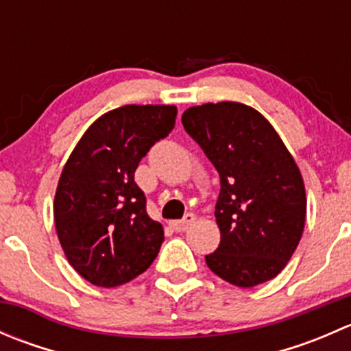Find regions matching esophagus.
Masks as SVG:
<instances>
[{
  "label": "esophagus",
  "instance_id": "34e87169",
  "mask_svg": "<svg viewBox=\"0 0 351 351\" xmlns=\"http://www.w3.org/2000/svg\"><path fill=\"white\" fill-rule=\"evenodd\" d=\"M195 219H197L195 214H186L182 221H173L171 228L175 229L176 232H183V231H186V229H189L193 222H195Z\"/></svg>",
  "mask_w": 351,
  "mask_h": 351
}]
</instances>
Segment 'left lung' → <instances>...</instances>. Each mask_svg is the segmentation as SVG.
Returning a JSON list of instances; mask_svg holds the SVG:
<instances>
[{
    "instance_id": "8db88e82",
    "label": "left lung",
    "mask_w": 351,
    "mask_h": 351,
    "mask_svg": "<svg viewBox=\"0 0 351 351\" xmlns=\"http://www.w3.org/2000/svg\"><path fill=\"white\" fill-rule=\"evenodd\" d=\"M182 122L221 176L214 212L221 243L205 263L244 289L271 280L292 258L306 224L295 159L274 125L238 101L190 107Z\"/></svg>"
}]
</instances>
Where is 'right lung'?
I'll return each mask as SVG.
<instances>
[{
    "mask_svg": "<svg viewBox=\"0 0 351 351\" xmlns=\"http://www.w3.org/2000/svg\"><path fill=\"white\" fill-rule=\"evenodd\" d=\"M175 105H123L98 117L67 158L54 224L71 267L90 284L119 287L158 256L165 231L134 182L139 161L175 127Z\"/></svg>",
    "mask_w": 351,
    "mask_h": 351,
    "instance_id": "right-lung-1",
    "label": "right lung"
}]
</instances>
